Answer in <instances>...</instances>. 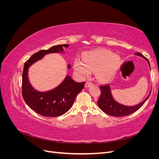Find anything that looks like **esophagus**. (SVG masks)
<instances>
[{"instance_id": "1", "label": "esophagus", "mask_w": 159, "mask_h": 159, "mask_svg": "<svg viewBox=\"0 0 159 159\" xmlns=\"http://www.w3.org/2000/svg\"><path fill=\"white\" fill-rule=\"evenodd\" d=\"M91 85H93V84L92 83H91V82H86V84H85V88H89V87H90V86H91Z\"/></svg>"}]
</instances>
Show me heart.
I'll return each instance as SVG.
<instances>
[{"label":"heart","mask_w":159,"mask_h":159,"mask_svg":"<svg viewBox=\"0 0 159 159\" xmlns=\"http://www.w3.org/2000/svg\"><path fill=\"white\" fill-rule=\"evenodd\" d=\"M121 64V57L107 50H98L86 53L82 60L74 62L75 71L81 78H87L95 71V77L102 82L111 80Z\"/></svg>","instance_id":"heart-1"}]
</instances>
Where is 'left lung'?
<instances>
[{
	"mask_svg": "<svg viewBox=\"0 0 159 159\" xmlns=\"http://www.w3.org/2000/svg\"><path fill=\"white\" fill-rule=\"evenodd\" d=\"M135 55L141 56L143 57V58H145L146 60H147L149 67H150V63H149L148 60L142 54L137 52L136 53ZM100 89L101 95L98 102V106L104 113H107L109 115H111V116L113 117L127 116V115H129L134 112H135L137 110H138L139 108L143 106V105L145 103V102L148 99L151 93V91L146 99L140 103H139L136 105H133V106H127V105H123L117 102L116 101L113 99L109 85H101Z\"/></svg>",
	"mask_w": 159,
	"mask_h": 159,
	"instance_id": "obj_1",
	"label": "left lung"
}]
</instances>
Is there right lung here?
I'll use <instances>...</instances> for the list:
<instances>
[{
    "mask_svg": "<svg viewBox=\"0 0 159 159\" xmlns=\"http://www.w3.org/2000/svg\"><path fill=\"white\" fill-rule=\"evenodd\" d=\"M68 44H61L51 47L48 50H42L33 54L24 66L22 73V93L24 100L33 111L42 116L54 117L64 114L71 107L74 100L84 88L85 82H76L70 75L52 90L40 92L34 88L28 80V68L44 55L50 53L64 52L63 47L68 48ZM69 64L68 68L70 69Z\"/></svg>",
    "mask_w": 159,
    "mask_h": 159,
    "instance_id": "add662e5",
    "label": "right lung"
}]
</instances>
